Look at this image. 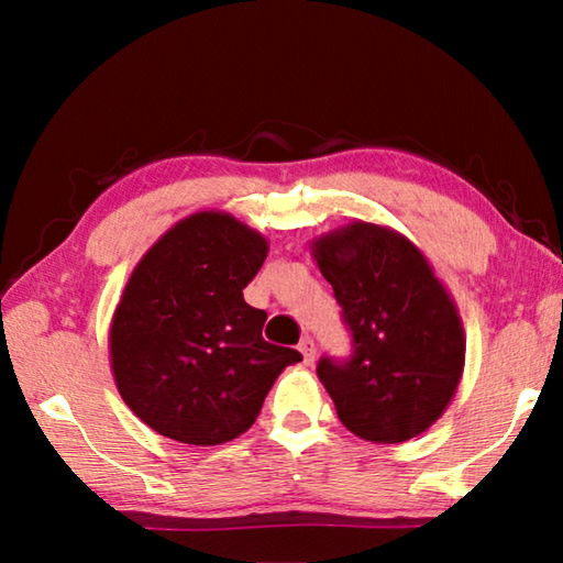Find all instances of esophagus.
<instances>
[{
  "instance_id": "esophagus-1",
  "label": "esophagus",
  "mask_w": 563,
  "mask_h": 563,
  "mask_svg": "<svg viewBox=\"0 0 563 563\" xmlns=\"http://www.w3.org/2000/svg\"><path fill=\"white\" fill-rule=\"evenodd\" d=\"M298 350L302 352L305 365H312V362H316V342H312V338H302Z\"/></svg>"
}]
</instances>
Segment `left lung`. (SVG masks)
Segmentation results:
<instances>
[{"instance_id":"obj_1","label":"left lung","mask_w":563,"mask_h":563,"mask_svg":"<svg viewBox=\"0 0 563 563\" xmlns=\"http://www.w3.org/2000/svg\"><path fill=\"white\" fill-rule=\"evenodd\" d=\"M352 335L347 360L322 357L320 383L340 422L367 442L422 434L452 402L464 369V328L415 243L355 221L312 243Z\"/></svg>"}]
</instances>
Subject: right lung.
<instances>
[{
  "label": "right lung",
  "mask_w": 563,
  "mask_h": 563,
  "mask_svg": "<svg viewBox=\"0 0 563 563\" xmlns=\"http://www.w3.org/2000/svg\"><path fill=\"white\" fill-rule=\"evenodd\" d=\"M268 241L221 211L178 221L133 268L109 330L123 402L168 440L211 446L241 437L298 350L263 340L268 312L243 288Z\"/></svg>",
  "instance_id": "obj_1"
}]
</instances>
